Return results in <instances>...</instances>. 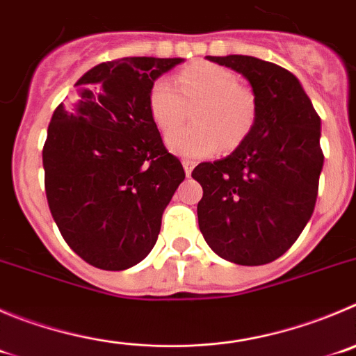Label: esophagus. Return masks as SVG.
<instances>
[{
	"instance_id": "obj_1",
	"label": "esophagus",
	"mask_w": 356,
	"mask_h": 356,
	"mask_svg": "<svg viewBox=\"0 0 356 356\" xmlns=\"http://www.w3.org/2000/svg\"><path fill=\"white\" fill-rule=\"evenodd\" d=\"M182 167H184L186 175H191V172L195 168V161L193 159H182Z\"/></svg>"
}]
</instances>
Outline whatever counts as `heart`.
<instances>
[{"label":"heart","instance_id":"1","mask_svg":"<svg viewBox=\"0 0 356 356\" xmlns=\"http://www.w3.org/2000/svg\"><path fill=\"white\" fill-rule=\"evenodd\" d=\"M177 92L168 79L149 91V112L161 131L177 128L191 112L193 126L172 131L168 147L188 158L234 151L251 135L258 119L257 96L241 84L237 73L209 61L195 63L177 75Z\"/></svg>","mask_w":356,"mask_h":356}]
</instances>
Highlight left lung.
I'll return each mask as SVG.
<instances>
[{
  "instance_id": "obj_1",
  "label": "left lung",
  "mask_w": 356,
  "mask_h": 356,
  "mask_svg": "<svg viewBox=\"0 0 356 356\" xmlns=\"http://www.w3.org/2000/svg\"><path fill=\"white\" fill-rule=\"evenodd\" d=\"M253 88V131L225 159L200 163L198 227L212 251L238 265H265L293 245L311 219L323 151L320 115L293 73L253 56H207Z\"/></svg>"
}]
</instances>
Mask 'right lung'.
I'll use <instances>...</instances> for the list:
<instances>
[{"mask_svg":"<svg viewBox=\"0 0 356 356\" xmlns=\"http://www.w3.org/2000/svg\"><path fill=\"white\" fill-rule=\"evenodd\" d=\"M179 63H102L52 114L42 152L49 209L66 244L92 267L124 270L144 260L184 181L149 112L151 86Z\"/></svg>","mask_w":356,"mask_h":356,"instance_id":"1","label":"right lung"}]
</instances>
